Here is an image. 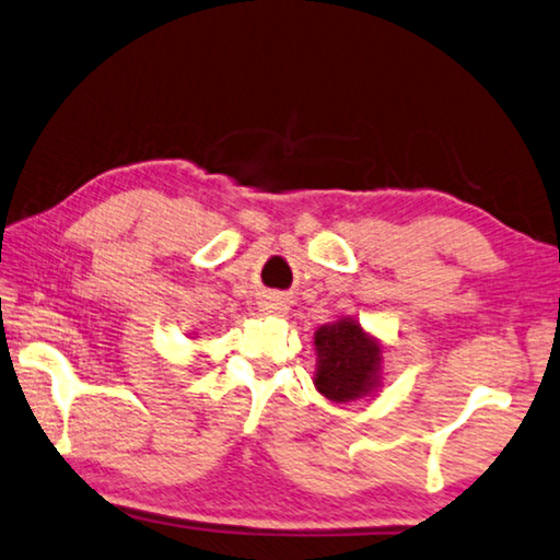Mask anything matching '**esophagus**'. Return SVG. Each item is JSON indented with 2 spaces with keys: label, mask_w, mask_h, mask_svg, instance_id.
Listing matches in <instances>:
<instances>
[{
  "label": "esophagus",
  "mask_w": 560,
  "mask_h": 560,
  "mask_svg": "<svg viewBox=\"0 0 560 560\" xmlns=\"http://www.w3.org/2000/svg\"><path fill=\"white\" fill-rule=\"evenodd\" d=\"M259 308L264 314H287V299L279 294H269L259 301Z\"/></svg>",
  "instance_id": "34e87169"
}]
</instances>
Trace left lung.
I'll use <instances>...</instances> for the list:
<instances>
[{"mask_svg": "<svg viewBox=\"0 0 560 560\" xmlns=\"http://www.w3.org/2000/svg\"><path fill=\"white\" fill-rule=\"evenodd\" d=\"M318 371L314 384L331 401L359 398L374 386L381 349L357 322L326 324L314 336Z\"/></svg>", "mask_w": 560, "mask_h": 560, "instance_id": "1", "label": "left lung"}]
</instances>
